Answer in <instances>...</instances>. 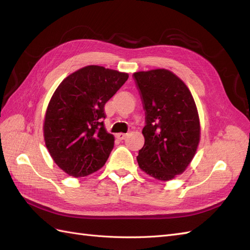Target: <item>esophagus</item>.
<instances>
[{"label":"esophagus","mask_w":250,"mask_h":250,"mask_svg":"<svg viewBox=\"0 0 250 250\" xmlns=\"http://www.w3.org/2000/svg\"><path fill=\"white\" fill-rule=\"evenodd\" d=\"M116 137H117V139L118 140H120V141H123V140H125L126 139V137H127V134L126 133H117L116 134Z\"/></svg>","instance_id":"esophagus-1"}]
</instances>
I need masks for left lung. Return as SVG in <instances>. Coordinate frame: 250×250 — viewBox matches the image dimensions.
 Here are the masks:
<instances>
[{"instance_id": "1", "label": "left lung", "mask_w": 250, "mask_h": 250, "mask_svg": "<svg viewBox=\"0 0 250 250\" xmlns=\"http://www.w3.org/2000/svg\"><path fill=\"white\" fill-rule=\"evenodd\" d=\"M133 77L146 110L139 167L157 180H171L186 171L199 145L200 122L194 98L169 70L135 72Z\"/></svg>"}]
</instances>
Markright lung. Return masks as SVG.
Masks as SVG:
<instances>
[{"label": "right lung", "instance_id": "add662e5", "mask_svg": "<svg viewBox=\"0 0 250 250\" xmlns=\"http://www.w3.org/2000/svg\"><path fill=\"white\" fill-rule=\"evenodd\" d=\"M127 79V73L87 65L64 78L53 94L43 121L44 143L70 176H87L106 163L115 137L104 127V105Z\"/></svg>", "mask_w": 250, "mask_h": 250}]
</instances>
